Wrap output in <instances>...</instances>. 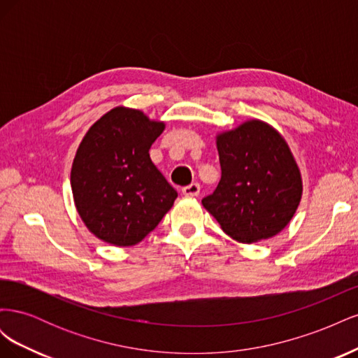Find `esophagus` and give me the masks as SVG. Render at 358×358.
<instances>
[{"instance_id":"34e87169","label":"esophagus","mask_w":358,"mask_h":358,"mask_svg":"<svg viewBox=\"0 0 358 358\" xmlns=\"http://www.w3.org/2000/svg\"><path fill=\"white\" fill-rule=\"evenodd\" d=\"M182 192L185 194V196H188V197H197L199 194H200V185H199L197 182H192V183H189V185L183 187Z\"/></svg>"}]
</instances>
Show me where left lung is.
I'll list each match as a JSON object with an SVG mask.
<instances>
[{
    "mask_svg": "<svg viewBox=\"0 0 358 358\" xmlns=\"http://www.w3.org/2000/svg\"><path fill=\"white\" fill-rule=\"evenodd\" d=\"M221 180L201 200L224 233L242 243L282 231L301 199V176L291 150L273 127L252 119L216 136Z\"/></svg>",
    "mask_w": 358,
    "mask_h": 358,
    "instance_id": "8db88e82",
    "label": "left lung"
}]
</instances>
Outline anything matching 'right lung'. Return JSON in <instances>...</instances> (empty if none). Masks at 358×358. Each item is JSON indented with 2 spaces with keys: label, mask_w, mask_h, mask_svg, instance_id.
I'll return each mask as SVG.
<instances>
[{
  "label": "right lung",
  "mask_w": 358,
  "mask_h": 358,
  "mask_svg": "<svg viewBox=\"0 0 358 358\" xmlns=\"http://www.w3.org/2000/svg\"><path fill=\"white\" fill-rule=\"evenodd\" d=\"M164 127L140 110L115 107L80 142L71 167L74 204L103 242H142L175 203L176 189L149 157Z\"/></svg>",
  "instance_id": "1"
}]
</instances>
